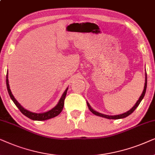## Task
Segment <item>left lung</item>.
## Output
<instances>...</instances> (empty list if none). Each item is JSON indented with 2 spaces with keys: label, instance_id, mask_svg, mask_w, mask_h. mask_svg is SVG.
I'll use <instances>...</instances> for the list:
<instances>
[{
  "label": "left lung",
  "instance_id": "8db88e82",
  "mask_svg": "<svg viewBox=\"0 0 155 155\" xmlns=\"http://www.w3.org/2000/svg\"><path fill=\"white\" fill-rule=\"evenodd\" d=\"M147 73H145V86H144V90L143 91H142L141 96H140L139 99H138V101L137 102H136V104H135V106H134L133 108H132L130 110H129L128 111H127V112H125L124 113H122V114H120V115H105V114H103V113H101L99 112H97L95 110H94L91 106L89 105V104L86 101L87 103V106L88 107V109L91 110V112L92 113H94V115H98V116H100V117H105V118H107V119H114V120H117V119H121V118H124V117H126L127 116H128L131 114V113H133L134 112V110H135L136 108H137V107L139 106V104H140V102L142 101V100L143 99L144 96H145V92H146V89H147Z\"/></svg>",
  "mask_w": 155,
  "mask_h": 155
}]
</instances>
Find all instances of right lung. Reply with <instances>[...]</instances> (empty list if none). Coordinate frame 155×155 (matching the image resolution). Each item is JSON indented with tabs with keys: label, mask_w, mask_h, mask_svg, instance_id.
I'll use <instances>...</instances> for the list:
<instances>
[{
	"label": "right lung",
	"mask_w": 155,
	"mask_h": 155,
	"mask_svg": "<svg viewBox=\"0 0 155 155\" xmlns=\"http://www.w3.org/2000/svg\"><path fill=\"white\" fill-rule=\"evenodd\" d=\"M8 73L7 72V75H6V86H7V89H8V94H9V96L10 97V98L12 99V101L14 102V104H15V106H17L18 109L20 110V112H21L23 115H25L26 117H29V118L31 120H46L52 118V117L57 116V115L61 112V110H62V109L64 108V99H65L66 95H67L68 88H66L64 92L63 93L62 96H61V98L59 99L58 104H57V106L54 107L52 109H51V110H49L45 113H33V112H31L30 110H28L25 108H24L23 107H22L21 105L18 102V101L15 98V97L13 96V95L12 94V92L10 88L9 82H8Z\"/></svg>",
	"instance_id": "add662e5"
}]
</instances>
